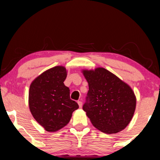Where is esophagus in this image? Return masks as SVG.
I'll return each instance as SVG.
<instances>
[{
	"label": "esophagus",
	"instance_id": "obj_1",
	"mask_svg": "<svg viewBox=\"0 0 160 160\" xmlns=\"http://www.w3.org/2000/svg\"><path fill=\"white\" fill-rule=\"evenodd\" d=\"M78 104V106H79V108H82V102L81 101V100H78V101L77 102Z\"/></svg>",
	"mask_w": 160,
	"mask_h": 160
}]
</instances>
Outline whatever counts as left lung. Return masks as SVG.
<instances>
[{
	"mask_svg": "<svg viewBox=\"0 0 160 160\" xmlns=\"http://www.w3.org/2000/svg\"><path fill=\"white\" fill-rule=\"evenodd\" d=\"M89 84L83 110L96 129L117 133L128 125L136 107V97L129 84L102 67L83 69Z\"/></svg>",
	"mask_w": 160,
	"mask_h": 160,
	"instance_id": "left-lung-1",
	"label": "left lung"
}]
</instances>
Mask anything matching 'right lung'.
I'll return each mask as SVG.
<instances>
[{"mask_svg": "<svg viewBox=\"0 0 160 160\" xmlns=\"http://www.w3.org/2000/svg\"><path fill=\"white\" fill-rule=\"evenodd\" d=\"M68 71L58 65L43 72L30 85L28 105L36 121L47 132H56L66 126L72 113L78 108L70 98L64 81Z\"/></svg>", "mask_w": 160, "mask_h": 160, "instance_id": "add662e5", "label": "right lung"}]
</instances>
